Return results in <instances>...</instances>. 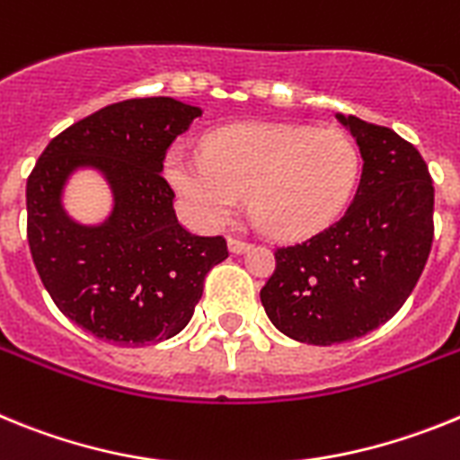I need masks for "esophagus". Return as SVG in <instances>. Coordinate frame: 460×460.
<instances>
[{"label":"esophagus","instance_id":"34e87169","mask_svg":"<svg viewBox=\"0 0 460 460\" xmlns=\"http://www.w3.org/2000/svg\"><path fill=\"white\" fill-rule=\"evenodd\" d=\"M250 247H252V243L250 241H243V238H229V250L234 254L245 252V250H250Z\"/></svg>","mask_w":460,"mask_h":460}]
</instances>
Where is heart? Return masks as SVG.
<instances>
[{
	"mask_svg": "<svg viewBox=\"0 0 460 460\" xmlns=\"http://www.w3.org/2000/svg\"><path fill=\"white\" fill-rule=\"evenodd\" d=\"M361 155L338 127L245 125L217 131L203 153L173 147L166 175L190 213L225 225L241 197L275 235H303L329 225L354 194Z\"/></svg>",
	"mask_w": 460,
	"mask_h": 460,
	"instance_id": "obj_1",
	"label": "heart"
}]
</instances>
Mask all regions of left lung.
<instances>
[{"instance_id": "obj_1", "label": "left lung", "mask_w": 460, "mask_h": 460, "mask_svg": "<svg viewBox=\"0 0 460 460\" xmlns=\"http://www.w3.org/2000/svg\"><path fill=\"white\" fill-rule=\"evenodd\" d=\"M363 157L345 215L275 250L261 305L285 335L333 345L370 333L402 307L433 245V181L412 143L389 127L338 115Z\"/></svg>"}]
</instances>
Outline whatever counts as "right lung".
I'll use <instances>...</instances> for the list:
<instances>
[{
  "label": "right lung",
  "mask_w": 460,
  "mask_h": 460,
  "mask_svg": "<svg viewBox=\"0 0 460 460\" xmlns=\"http://www.w3.org/2000/svg\"><path fill=\"white\" fill-rule=\"evenodd\" d=\"M201 109L171 97L127 99L58 134L27 178V241L43 287L64 317L113 345H153L187 326L208 270L229 257L222 235L190 234L162 175L171 143ZM94 165L114 190L99 227L61 208L66 178Z\"/></svg>",
  "instance_id": "1"
}]
</instances>
